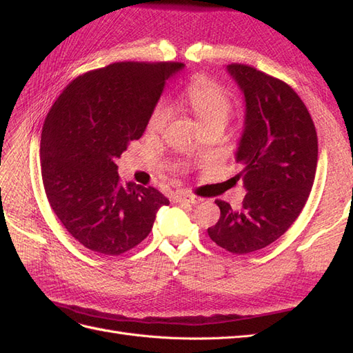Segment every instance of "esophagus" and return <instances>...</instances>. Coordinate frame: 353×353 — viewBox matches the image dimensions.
Here are the masks:
<instances>
[{
  "instance_id": "obj_1",
  "label": "esophagus",
  "mask_w": 353,
  "mask_h": 353,
  "mask_svg": "<svg viewBox=\"0 0 353 353\" xmlns=\"http://www.w3.org/2000/svg\"><path fill=\"white\" fill-rule=\"evenodd\" d=\"M174 200L176 203H181V201H188V203H193V205H196V203H200L201 199L196 197V196H191L188 193H184V191H176V193L174 194Z\"/></svg>"
}]
</instances>
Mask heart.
Listing matches in <instances>:
<instances>
[{"instance_id":"heart-1","label":"heart","mask_w":353,"mask_h":353,"mask_svg":"<svg viewBox=\"0 0 353 353\" xmlns=\"http://www.w3.org/2000/svg\"><path fill=\"white\" fill-rule=\"evenodd\" d=\"M183 100L194 113L203 130L213 125L225 126L232 113V101L227 90L203 77L196 78L188 85L183 94ZM169 116L170 112L168 105H156L148 117V131H162L169 121Z\"/></svg>"}]
</instances>
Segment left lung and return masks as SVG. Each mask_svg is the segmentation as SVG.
I'll list each match as a JSON object with an SVG mask.
<instances>
[{
    "label": "left lung",
    "mask_w": 353,
    "mask_h": 353,
    "mask_svg": "<svg viewBox=\"0 0 353 353\" xmlns=\"http://www.w3.org/2000/svg\"><path fill=\"white\" fill-rule=\"evenodd\" d=\"M228 73L245 103L244 130L236 153L248 194L243 208L215 200L216 225L208 228L219 248L234 254L259 250L280 239L301 215L312 190L318 138L305 103L285 82L248 65Z\"/></svg>",
    "instance_id": "obj_1"
}]
</instances>
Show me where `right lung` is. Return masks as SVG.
I'll return each mask as SVG.
<instances>
[{
  "label": "right lung",
  "mask_w": 353,
  "mask_h": 353,
  "mask_svg": "<svg viewBox=\"0 0 353 353\" xmlns=\"http://www.w3.org/2000/svg\"><path fill=\"white\" fill-rule=\"evenodd\" d=\"M183 63L119 61L72 81L41 134L42 183L51 209L85 248L117 256L150 234L169 200L123 184L116 159L140 140L166 81Z\"/></svg>",
  "instance_id": "right-lung-1"
}]
</instances>
